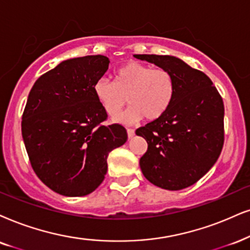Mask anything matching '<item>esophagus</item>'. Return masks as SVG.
Here are the masks:
<instances>
[{
	"instance_id": "esophagus-1",
	"label": "esophagus",
	"mask_w": 250,
	"mask_h": 250,
	"mask_svg": "<svg viewBox=\"0 0 250 250\" xmlns=\"http://www.w3.org/2000/svg\"><path fill=\"white\" fill-rule=\"evenodd\" d=\"M127 134H128V137L129 138H132L135 136V130L134 129H127Z\"/></svg>"
}]
</instances>
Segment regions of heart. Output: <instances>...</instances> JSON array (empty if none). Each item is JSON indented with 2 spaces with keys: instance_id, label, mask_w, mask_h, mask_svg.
Masks as SVG:
<instances>
[{
  "instance_id": "obj_1",
  "label": "heart",
  "mask_w": 250,
  "mask_h": 250,
  "mask_svg": "<svg viewBox=\"0 0 250 250\" xmlns=\"http://www.w3.org/2000/svg\"><path fill=\"white\" fill-rule=\"evenodd\" d=\"M93 90L98 102L110 116L118 114L128 98L131 106L114 118V121L128 125L144 116L154 120L163 115L172 102L174 81L165 69L129 62L116 70L114 82L100 78Z\"/></svg>"
}]
</instances>
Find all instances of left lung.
<instances>
[{
  "label": "left lung",
  "mask_w": 250,
  "mask_h": 250,
  "mask_svg": "<svg viewBox=\"0 0 250 250\" xmlns=\"http://www.w3.org/2000/svg\"><path fill=\"white\" fill-rule=\"evenodd\" d=\"M134 56L165 69L174 81L166 112L136 130L147 143L140 160L142 173L157 187L181 190L207 174L222 152L223 99L204 72L175 56Z\"/></svg>",
  "instance_id": "8db88e82"
}]
</instances>
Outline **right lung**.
Masks as SVG:
<instances>
[{"label": "right lung", "instance_id": "right-lung-1", "mask_svg": "<svg viewBox=\"0 0 250 250\" xmlns=\"http://www.w3.org/2000/svg\"><path fill=\"white\" fill-rule=\"evenodd\" d=\"M104 55L59 63L31 88L21 135L34 172L47 187L68 197L91 194L107 173V157L127 142L120 125H104L107 113L94 84L108 70Z\"/></svg>", "mask_w": 250, "mask_h": 250}]
</instances>
